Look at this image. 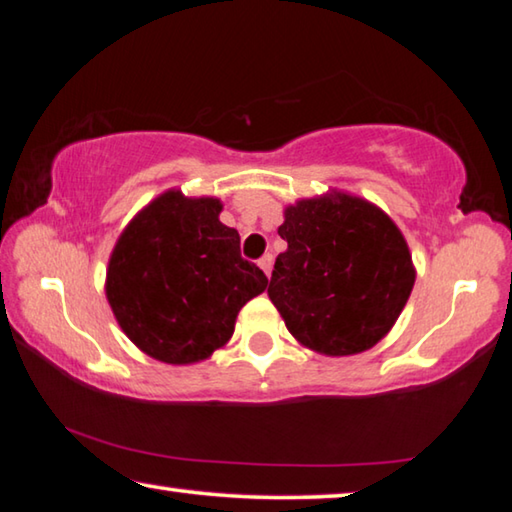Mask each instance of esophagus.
Instances as JSON below:
<instances>
[{
  "mask_svg": "<svg viewBox=\"0 0 512 512\" xmlns=\"http://www.w3.org/2000/svg\"><path fill=\"white\" fill-rule=\"evenodd\" d=\"M259 268H262L266 275H271V271H273V255H264L262 259H259Z\"/></svg>",
  "mask_w": 512,
  "mask_h": 512,
  "instance_id": "esophagus-1",
  "label": "esophagus"
}]
</instances>
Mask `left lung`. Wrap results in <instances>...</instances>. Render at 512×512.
<instances>
[{
    "instance_id": "1",
    "label": "left lung",
    "mask_w": 512,
    "mask_h": 512,
    "mask_svg": "<svg viewBox=\"0 0 512 512\" xmlns=\"http://www.w3.org/2000/svg\"><path fill=\"white\" fill-rule=\"evenodd\" d=\"M268 298L307 348L348 357L384 339L411 296L409 246L388 216L348 194L298 201L277 228Z\"/></svg>"
}]
</instances>
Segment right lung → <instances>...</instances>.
Returning a JSON list of instances; mask_svg holds the SVG:
<instances>
[{
  "mask_svg": "<svg viewBox=\"0 0 512 512\" xmlns=\"http://www.w3.org/2000/svg\"><path fill=\"white\" fill-rule=\"evenodd\" d=\"M216 198L167 192L128 223L108 264L106 296L128 339L183 366L228 343L235 318L268 277L241 257Z\"/></svg>",
  "mask_w": 512,
  "mask_h": 512,
  "instance_id": "right-lung-1",
  "label": "right lung"
}]
</instances>
